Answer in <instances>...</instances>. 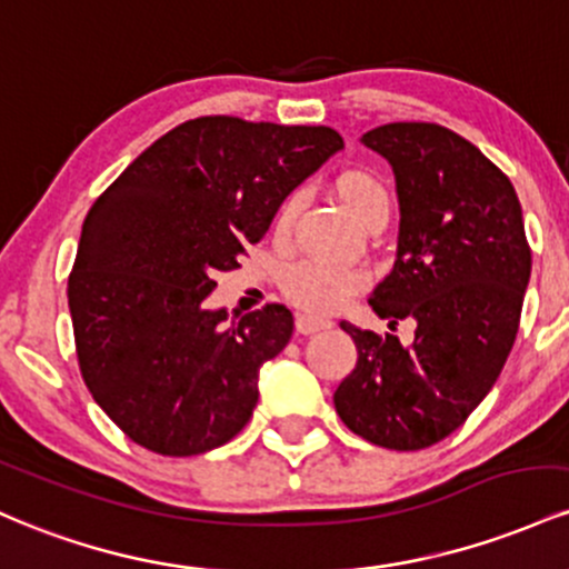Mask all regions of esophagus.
<instances>
[{
	"label": "esophagus",
	"mask_w": 569,
	"mask_h": 569,
	"mask_svg": "<svg viewBox=\"0 0 569 569\" xmlns=\"http://www.w3.org/2000/svg\"><path fill=\"white\" fill-rule=\"evenodd\" d=\"M330 319H322V317H311V315H298L296 317V330L301 336H311V333H319V330H328L330 328Z\"/></svg>",
	"instance_id": "1"
}]
</instances>
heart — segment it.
Here are the masks:
<instances>
[{"label":"heart","mask_w":569,"mask_h":569,"mask_svg":"<svg viewBox=\"0 0 569 569\" xmlns=\"http://www.w3.org/2000/svg\"><path fill=\"white\" fill-rule=\"evenodd\" d=\"M336 193L338 199L347 203V209L357 220L368 226L376 217H389V190L387 184L368 169H347L336 177ZM298 207H301V196L290 193L279 203L277 217H273V233L287 236L292 222H296ZM366 271L355 266H333L322 263V260H301V263L287 268L282 279L284 296L292 303L301 306L315 315H330L338 306L347 303V298L355 290L366 284Z\"/></svg>","instance_id":"b5f03b06"}]
</instances>
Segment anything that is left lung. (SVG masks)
<instances>
[{
  "instance_id": "8db88e82",
  "label": "left lung",
  "mask_w": 569,
  "mask_h": 569,
  "mask_svg": "<svg viewBox=\"0 0 569 569\" xmlns=\"http://www.w3.org/2000/svg\"><path fill=\"white\" fill-rule=\"evenodd\" d=\"M385 156L400 201L398 258L368 303L389 328L417 322L413 343L341 322L357 366L333 403L355 436L395 451L438 443L465 425L506 366L532 271L513 184L438 123L362 133Z\"/></svg>"
}]
</instances>
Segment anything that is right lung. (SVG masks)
<instances>
[{
	"label": "right lung",
	"instance_id": "right-lung-1",
	"mask_svg": "<svg viewBox=\"0 0 569 569\" xmlns=\"http://www.w3.org/2000/svg\"><path fill=\"white\" fill-rule=\"evenodd\" d=\"M341 147L328 126L207 114L156 139L96 199L69 311L82 381L133 443L193 457L250 422L260 366L287 347L292 315L266 303L228 319L203 301Z\"/></svg>",
	"mask_w": 569,
	"mask_h": 569
}]
</instances>
